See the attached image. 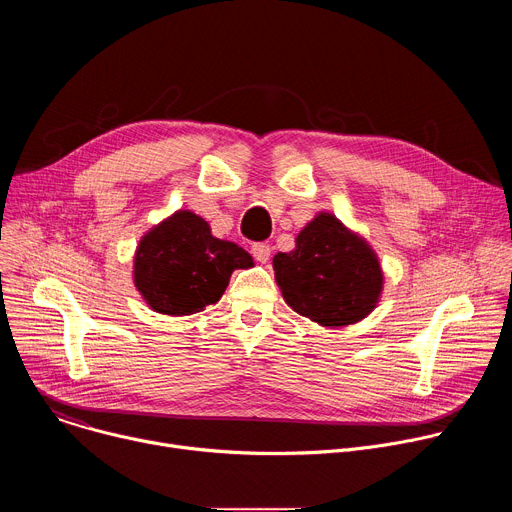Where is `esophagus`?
Masks as SVG:
<instances>
[{
	"mask_svg": "<svg viewBox=\"0 0 512 512\" xmlns=\"http://www.w3.org/2000/svg\"><path fill=\"white\" fill-rule=\"evenodd\" d=\"M251 253H253V257H255L257 261L265 263V261H269L271 247H269L267 243H253V245H251Z\"/></svg>",
	"mask_w": 512,
	"mask_h": 512,
	"instance_id": "1",
	"label": "esophagus"
}]
</instances>
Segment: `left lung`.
<instances>
[{
  "label": "left lung",
  "instance_id": "8db88e82",
  "mask_svg": "<svg viewBox=\"0 0 512 512\" xmlns=\"http://www.w3.org/2000/svg\"><path fill=\"white\" fill-rule=\"evenodd\" d=\"M273 271L287 306L326 328L369 316L383 291L375 251L330 212L300 231L294 251L273 257Z\"/></svg>",
  "mask_w": 512,
  "mask_h": 512
}]
</instances>
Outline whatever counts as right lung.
I'll return each instance as SVG.
<instances>
[{
  "label": "right lung",
  "instance_id": "right-lung-1",
  "mask_svg": "<svg viewBox=\"0 0 512 512\" xmlns=\"http://www.w3.org/2000/svg\"><path fill=\"white\" fill-rule=\"evenodd\" d=\"M253 267L251 255L216 239L208 223L178 210L139 241L133 281L148 306L168 316H190L216 304L235 269Z\"/></svg>",
  "mask_w": 512,
  "mask_h": 512
}]
</instances>
